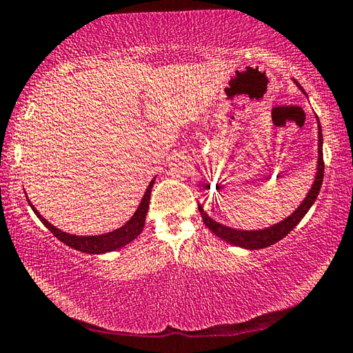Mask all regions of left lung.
Returning a JSON list of instances; mask_svg holds the SVG:
<instances>
[{
	"instance_id": "left-lung-1",
	"label": "left lung",
	"mask_w": 353,
	"mask_h": 353,
	"mask_svg": "<svg viewBox=\"0 0 353 353\" xmlns=\"http://www.w3.org/2000/svg\"><path fill=\"white\" fill-rule=\"evenodd\" d=\"M296 83L297 88L303 92L302 85H300L296 79H292ZM317 120V167H316V175H314V181L311 184V189L308 190L307 197L303 199L302 203L297 206V210L292 212L291 216H288L286 219H283L281 222H276L275 225H270V227H265L261 230H238V228H231L227 227V225L219 223L214 219H211L206 214V211L203 210V206L199 203V211L201 214V219H203L205 225L211 233H214L217 238H221L222 241L228 242L231 245L236 247H242L247 248V250H259V248H265L272 244H276V242L281 241L285 236H288L291 230H294L299 225V222L302 221L307 214L308 210L319 195V190L322 186V180H323V154H322V130H321V123L319 119Z\"/></svg>"
}]
</instances>
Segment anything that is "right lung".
Instances as JSON below:
<instances>
[{"mask_svg":"<svg viewBox=\"0 0 353 353\" xmlns=\"http://www.w3.org/2000/svg\"><path fill=\"white\" fill-rule=\"evenodd\" d=\"M156 176L150 181L148 188L143 194L142 201L139 203L137 210L134 214L131 216V219L122 227L109 231V233L105 234H95V236H78V234H70L65 233L59 228H56L54 225H51L45 217H42V214L37 211V208L31 203V200L28 199V203L32 208V211L36 212V216L40 219L46 228H48L51 233H53L57 239L62 241L63 244L74 248V250H79L83 253H89V255H101V253H108V252H114L119 250V248L125 247L126 244L134 241L139 234L142 233L143 225H145V217L150 208V195H152V189L154 184Z\"/></svg>","mask_w":353,"mask_h":353,"instance_id":"right-lung-1","label":"right lung"}]
</instances>
